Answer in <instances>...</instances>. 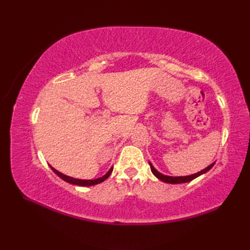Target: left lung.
I'll use <instances>...</instances> for the list:
<instances>
[{"mask_svg":"<svg viewBox=\"0 0 250 250\" xmlns=\"http://www.w3.org/2000/svg\"><path fill=\"white\" fill-rule=\"evenodd\" d=\"M150 165V168H151V171H152V173L154 174V175L158 178L161 179L163 181H165V183H168V184H184V183H188V181H191L193 179H195L196 177L200 176L201 174L208 172L213 166L215 165V163H213L211 165H209L208 167H207L206 169H203L202 171L198 172V173H195V174H192V175H188V176H168V175H164V174L158 172L156 169H154V167L152 165H151V163H149Z\"/></svg>","mask_w":250,"mask_h":250,"instance_id":"8db88e82","label":"left lung"}]
</instances>
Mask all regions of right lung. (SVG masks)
Instances as JSON below:
<instances>
[{"label": "right lung", "mask_w": 250, "mask_h": 250, "mask_svg": "<svg viewBox=\"0 0 250 250\" xmlns=\"http://www.w3.org/2000/svg\"><path fill=\"white\" fill-rule=\"evenodd\" d=\"M50 167H51V166H50ZM51 169L53 170V172H54L55 174H57V175H58L60 178L63 179L64 181H66V183L72 184V185H76V186H81V187H89V186H95V185L100 184V183H102V181H104V180L106 179V178H108V176H109L110 174H111V172H112V169H113V168H110V169H109V171H108L106 174H105L104 176H102V177H100V178H97V179H93V180H92V179L83 180V179L73 178V177L66 176V175H64V174L58 172L57 170H55V169L53 168V167H51Z\"/></svg>", "instance_id": "right-lung-1"}]
</instances>
